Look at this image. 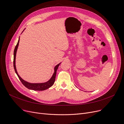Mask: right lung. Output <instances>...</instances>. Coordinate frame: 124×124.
I'll return each instance as SVG.
<instances>
[{
	"instance_id": "right-lung-1",
	"label": "right lung",
	"mask_w": 124,
	"mask_h": 124,
	"mask_svg": "<svg viewBox=\"0 0 124 124\" xmlns=\"http://www.w3.org/2000/svg\"><path fill=\"white\" fill-rule=\"evenodd\" d=\"M19 39H18V41L17 45L16 46V47H15V48H14V50L13 67H14V70H15L16 74L17 75L19 79H20V81H21L22 84H23L26 87V88H27L28 89H30V90H34V91H44L45 90H46V89H48L49 88H50V86H52L54 85V84L55 82V76H56V70H57L58 69V67H59V65L61 63L57 64L56 66L55 67V68H54V73L52 77L47 82H46V83H44L32 84V83H28V82L24 81V80L23 78H21V77L18 75L17 72V70H16V54L17 49L18 45H19Z\"/></svg>"
}]
</instances>
